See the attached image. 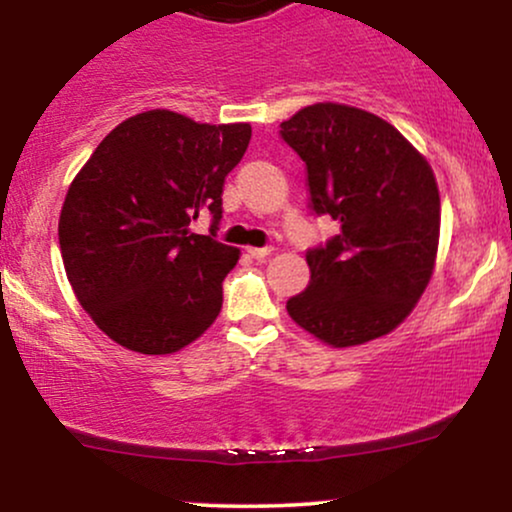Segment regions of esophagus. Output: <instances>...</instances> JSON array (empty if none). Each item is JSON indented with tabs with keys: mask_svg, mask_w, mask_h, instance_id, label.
<instances>
[{
	"mask_svg": "<svg viewBox=\"0 0 512 512\" xmlns=\"http://www.w3.org/2000/svg\"><path fill=\"white\" fill-rule=\"evenodd\" d=\"M248 255L250 257H255V260H264V257H269L272 255V248H248Z\"/></svg>",
	"mask_w": 512,
	"mask_h": 512,
	"instance_id": "esophagus-1",
	"label": "esophagus"
}]
</instances>
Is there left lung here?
<instances>
[{"label": "left lung", "mask_w": 512, "mask_h": 512, "mask_svg": "<svg viewBox=\"0 0 512 512\" xmlns=\"http://www.w3.org/2000/svg\"><path fill=\"white\" fill-rule=\"evenodd\" d=\"M279 134L305 163L308 207L342 223L305 252L310 281L286 310L332 346L383 337L411 313L436 262L431 166L390 122L349 105H308Z\"/></svg>", "instance_id": "obj_1"}]
</instances>
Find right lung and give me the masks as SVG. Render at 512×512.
<instances>
[{"mask_svg":"<svg viewBox=\"0 0 512 512\" xmlns=\"http://www.w3.org/2000/svg\"><path fill=\"white\" fill-rule=\"evenodd\" d=\"M250 125H199L149 110L117 125L79 170L60 214V250L81 308L113 342L173 354L216 320L238 250L216 240L223 180ZM207 210L209 237L189 223Z\"/></svg>","mask_w":512,"mask_h":512,"instance_id":"right-lung-1","label":"right lung"}]
</instances>
